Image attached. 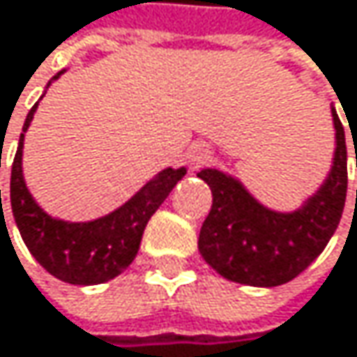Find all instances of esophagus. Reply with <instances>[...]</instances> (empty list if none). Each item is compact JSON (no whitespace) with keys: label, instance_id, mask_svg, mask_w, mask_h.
Returning <instances> with one entry per match:
<instances>
[{"label":"esophagus","instance_id":"1","mask_svg":"<svg viewBox=\"0 0 357 357\" xmlns=\"http://www.w3.org/2000/svg\"><path fill=\"white\" fill-rule=\"evenodd\" d=\"M207 158H209V148L207 146H203V144L192 146V150H190V165L195 169L201 167L203 162H207Z\"/></svg>","mask_w":357,"mask_h":357}]
</instances>
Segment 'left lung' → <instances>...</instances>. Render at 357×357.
<instances>
[{"label": "left lung", "mask_w": 357, "mask_h": 357, "mask_svg": "<svg viewBox=\"0 0 357 357\" xmlns=\"http://www.w3.org/2000/svg\"><path fill=\"white\" fill-rule=\"evenodd\" d=\"M333 121L337 129L333 171L324 186L295 213H274L261 207L222 171L199 173L213 195L199 251L224 278L249 287H278L307 270L324 251L341 222L347 197V146L335 108Z\"/></svg>", "instance_id": "left-lung-1"}]
</instances>
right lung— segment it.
Here are the masks:
<instances>
[{"label":"right lung","mask_w":357,"mask_h":357,"mask_svg":"<svg viewBox=\"0 0 357 357\" xmlns=\"http://www.w3.org/2000/svg\"><path fill=\"white\" fill-rule=\"evenodd\" d=\"M35 108L37 104L26 114L10 177V203L20 236L31 255L62 282L100 284L112 280L135 259L148 220L186 175V169L160 171L129 203L96 222L52 220L35 205L22 180V139Z\"/></svg>","instance_id":"right-lung-1"}]
</instances>
